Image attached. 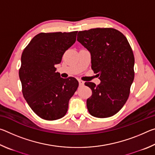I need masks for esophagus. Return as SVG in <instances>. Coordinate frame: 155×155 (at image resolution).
Segmentation results:
<instances>
[{"label": "esophagus", "mask_w": 155, "mask_h": 155, "mask_svg": "<svg viewBox=\"0 0 155 155\" xmlns=\"http://www.w3.org/2000/svg\"><path fill=\"white\" fill-rule=\"evenodd\" d=\"M78 83H79L80 86H83L84 85V81H81V80H78Z\"/></svg>", "instance_id": "esophagus-1"}]
</instances>
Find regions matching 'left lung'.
<instances>
[{
  "mask_svg": "<svg viewBox=\"0 0 155 155\" xmlns=\"http://www.w3.org/2000/svg\"><path fill=\"white\" fill-rule=\"evenodd\" d=\"M77 41L91 54V69L101 83L86 82L92 95L87 100L94 117H109L117 114L127 102L134 80L135 58L126 37L111 28L79 31Z\"/></svg>",
  "mask_w": 155,
  "mask_h": 155,
  "instance_id": "1",
  "label": "left lung"
}]
</instances>
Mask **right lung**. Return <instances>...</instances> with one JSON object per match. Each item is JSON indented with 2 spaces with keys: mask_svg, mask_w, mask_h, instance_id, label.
<instances>
[{
  "mask_svg": "<svg viewBox=\"0 0 155 155\" xmlns=\"http://www.w3.org/2000/svg\"><path fill=\"white\" fill-rule=\"evenodd\" d=\"M77 32L39 33L22 52L19 70L22 94L41 118L55 120L64 117L77 90L78 81L74 77L61 78L54 67L74 44Z\"/></svg>",
  "mask_w": 155,
  "mask_h": 155,
  "instance_id": "add662e5",
  "label": "right lung"
}]
</instances>
